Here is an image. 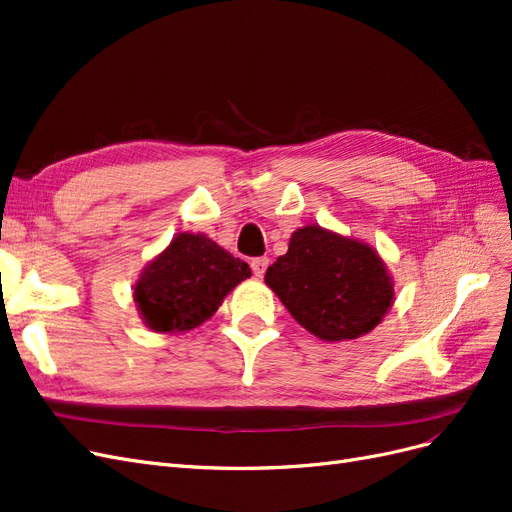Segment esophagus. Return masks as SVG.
I'll list each match as a JSON object with an SVG mask.
<instances>
[{"instance_id": "esophagus-1", "label": "esophagus", "mask_w": 512, "mask_h": 512, "mask_svg": "<svg viewBox=\"0 0 512 512\" xmlns=\"http://www.w3.org/2000/svg\"><path fill=\"white\" fill-rule=\"evenodd\" d=\"M250 264H252V271H254V275H256V277H262L264 273H267V267H269V258H267V256H262V258H254Z\"/></svg>"}]
</instances>
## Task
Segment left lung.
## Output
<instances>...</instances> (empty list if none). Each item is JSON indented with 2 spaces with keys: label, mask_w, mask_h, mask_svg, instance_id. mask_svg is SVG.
Wrapping results in <instances>:
<instances>
[{
  "label": "left lung",
  "mask_w": 512,
  "mask_h": 512,
  "mask_svg": "<svg viewBox=\"0 0 512 512\" xmlns=\"http://www.w3.org/2000/svg\"><path fill=\"white\" fill-rule=\"evenodd\" d=\"M294 320L322 341L358 339L394 303V281L370 245L303 226L264 275Z\"/></svg>",
  "instance_id": "left-lung-1"
}]
</instances>
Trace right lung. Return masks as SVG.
<instances>
[{
	"label": "right lung",
	"mask_w": 512,
	"mask_h": 512,
	"mask_svg": "<svg viewBox=\"0 0 512 512\" xmlns=\"http://www.w3.org/2000/svg\"><path fill=\"white\" fill-rule=\"evenodd\" d=\"M250 275L248 262L209 237L180 233L144 269L133 296L152 330L184 332L209 320L224 296Z\"/></svg>",
	"instance_id": "right-lung-1"
}]
</instances>
